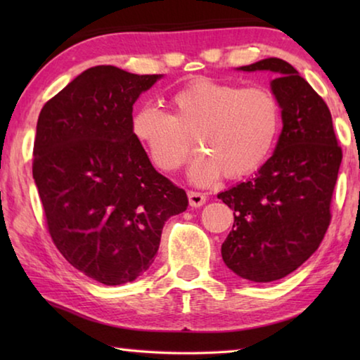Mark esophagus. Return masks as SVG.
Segmentation results:
<instances>
[{"label": "esophagus", "mask_w": 360, "mask_h": 360, "mask_svg": "<svg viewBox=\"0 0 360 360\" xmlns=\"http://www.w3.org/2000/svg\"><path fill=\"white\" fill-rule=\"evenodd\" d=\"M187 197H188V203H191V206H193V208H200V206L206 203V195L202 192L188 191Z\"/></svg>", "instance_id": "esophagus-1"}]
</instances>
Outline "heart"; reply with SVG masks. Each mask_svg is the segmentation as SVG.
I'll return each instance as SVG.
<instances>
[{
  "label": "heart",
  "instance_id": "1",
  "mask_svg": "<svg viewBox=\"0 0 360 360\" xmlns=\"http://www.w3.org/2000/svg\"><path fill=\"white\" fill-rule=\"evenodd\" d=\"M173 114L143 105L130 119V130L148 152L152 165L174 173L186 165L195 144L191 178L206 186L224 174L248 176L264 165L275 148L281 106L270 89L238 84L195 81L169 98Z\"/></svg>",
  "mask_w": 360,
  "mask_h": 360
}]
</instances>
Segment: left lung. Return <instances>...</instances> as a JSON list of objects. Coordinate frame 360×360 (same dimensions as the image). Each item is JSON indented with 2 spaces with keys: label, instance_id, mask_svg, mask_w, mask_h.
<instances>
[{
  "label": "left lung",
  "instance_id": "1",
  "mask_svg": "<svg viewBox=\"0 0 360 360\" xmlns=\"http://www.w3.org/2000/svg\"><path fill=\"white\" fill-rule=\"evenodd\" d=\"M240 70L275 72L283 131L255 178L217 195L235 216L222 259L238 276L270 283L297 270L324 238L343 152L326 101L294 66L265 58Z\"/></svg>",
  "mask_w": 360,
  "mask_h": 360
}]
</instances>
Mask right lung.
<instances>
[{
    "mask_svg": "<svg viewBox=\"0 0 360 360\" xmlns=\"http://www.w3.org/2000/svg\"><path fill=\"white\" fill-rule=\"evenodd\" d=\"M162 75L85 70L42 106L33 178L53 245L84 275L130 283L154 262L168 217L188 200L130 130L133 105Z\"/></svg>",
    "mask_w": 360,
    "mask_h": 360,
    "instance_id": "right-lung-1",
    "label": "right lung"
}]
</instances>
